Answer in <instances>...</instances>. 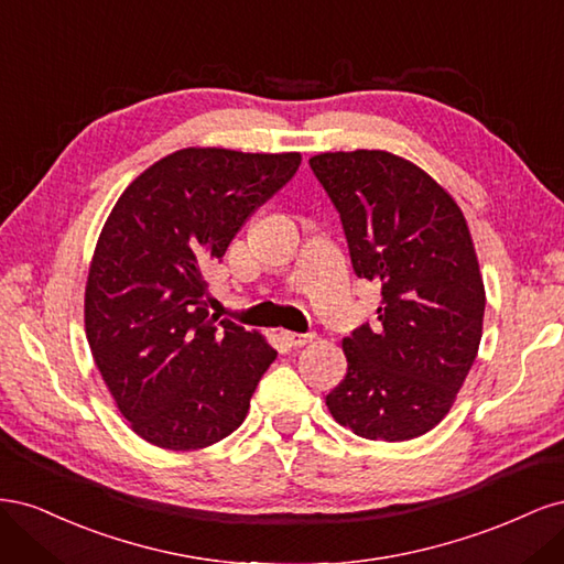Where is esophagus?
Segmentation results:
<instances>
[{
  "mask_svg": "<svg viewBox=\"0 0 564 564\" xmlns=\"http://www.w3.org/2000/svg\"><path fill=\"white\" fill-rule=\"evenodd\" d=\"M282 338L286 340L289 346H305V344H311V340L315 338V332H308V334H299V332H282Z\"/></svg>",
  "mask_w": 564,
  "mask_h": 564,
  "instance_id": "34e87169",
  "label": "esophagus"
}]
</instances>
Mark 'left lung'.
<instances>
[{
	"instance_id": "left-lung-1",
	"label": "left lung",
	"mask_w": 564,
	"mask_h": 564,
	"mask_svg": "<svg viewBox=\"0 0 564 564\" xmlns=\"http://www.w3.org/2000/svg\"><path fill=\"white\" fill-rule=\"evenodd\" d=\"M311 169L346 232L379 322L344 338L332 416L367 440H412L445 419L482 338L485 284L466 218L416 164L386 150L324 152Z\"/></svg>"
}]
</instances>
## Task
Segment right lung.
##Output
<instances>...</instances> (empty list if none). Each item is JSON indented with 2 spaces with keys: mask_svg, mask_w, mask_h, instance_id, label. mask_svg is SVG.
Returning <instances> with one entry per match:
<instances>
[{
  "mask_svg": "<svg viewBox=\"0 0 564 564\" xmlns=\"http://www.w3.org/2000/svg\"><path fill=\"white\" fill-rule=\"evenodd\" d=\"M299 164V152L185 148L145 169L112 207L84 324L119 412L150 445L202 449L245 421L278 350L209 315L202 272Z\"/></svg>",
  "mask_w": 564,
  "mask_h": 564,
  "instance_id": "obj_1",
  "label": "right lung"
}]
</instances>
